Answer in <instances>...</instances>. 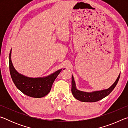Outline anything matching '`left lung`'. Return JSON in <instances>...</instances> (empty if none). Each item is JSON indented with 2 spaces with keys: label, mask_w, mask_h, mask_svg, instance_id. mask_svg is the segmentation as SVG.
Wrapping results in <instances>:
<instances>
[{
  "label": "left lung",
  "mask_w": 128,
  "mask_h": 128,
  "mask_svg": "<svg viewBox=\"0 0 128 128\" xmlns=\"http://www.w3.org/2000/svg\"><path fill=\"white\" fill-rule=\"evenodd\" d=\"M120 74L116 79V81L111 87L107 89L100 90V91H95L91 92H82L77 90L76 86L75 81L74 80V78L72 76V92L73 96L76 99L81 102H95L98 100H100L103 98H105L107 95H109L112 92V91L114 89L118 84V82L120 78Z\"/></svg>",
  "instance_id": "8db88e82"
}]
</instances>
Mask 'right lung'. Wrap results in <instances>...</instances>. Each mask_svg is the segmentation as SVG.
I'll return each mask as SVG.
<instances>
[{
    "label": "right lung",
    "instance_id": "right-lung-1",
    "mask_svg": "<svg viewBox=\"0 0 128 128\" xmlns=\"http://www.w3.org/2000/svg\"><path fill=\"white\" fill-rule=\"evenodd\" d=\"M9 66L10 76L17 88L24 94L33 98H42L48 94L54 81L62 70L59 69L45 77H26L14 69L11 61V50L9 56Z\"/></svg>",
    "mask_w": 128,
    "mask_h": 128
}]
</instances>
